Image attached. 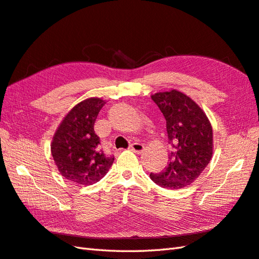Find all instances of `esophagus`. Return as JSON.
Masks as SVG:
<instances>
[{
  "label": "esophagus",
  "mask_w": 259,
  "mask_h": 259,
  "mask_svg": "<svg viewBox=\"0 0 259 259\" xmlns=\"http://www.w3.org/2000/svg\"><path fill=\"white\" fill-rule=\"evenodd\" d=\"M130 150L136 152V153H141V152L144 150V145L142 143L135 142L130 145Z\"/></svg>",
  "instance_id": "1"
}]
</instances>
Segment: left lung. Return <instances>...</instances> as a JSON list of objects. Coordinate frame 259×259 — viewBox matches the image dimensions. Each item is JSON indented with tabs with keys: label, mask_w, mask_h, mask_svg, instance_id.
<instances>
[{
	"label": "left lung",
	"mask_w": 259,
	"mask_h": 259,
	"mask_svg": "<svg viewBox=\"0 0 259 259\" xmlns=\"http://www.w3.org/2000/svg\"><path fill=\"white\" fill-rule=\"evenodd\" d=\"M152 99L166 120L171 151L167 166L150 177L164 188H184L196 181L211 160L212 127L202 109L181 92L156 93Z\"/></svg>",
	"instance_id": "obj_1"
}]
</instances>
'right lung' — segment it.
<instances>
[{
  "instance_id": "obj_1",
  "label": "right lung",
  "mask_w": 259,
  "mask_h": 259,
  "mask_svg": "<svg viewBox=\"0 0 259 259\" xmlns=\"http://www.w3.org/2000/svg\"><path fill=\"white\" fill-rule=\"evenodd\" d=\"M105 102L90 98L73 107L56 131L51 154L59 171L66 180L89 186L108 173L114 155L101 148V139L95 134L94 123Z\"/></svg>"
}]
</instances>
